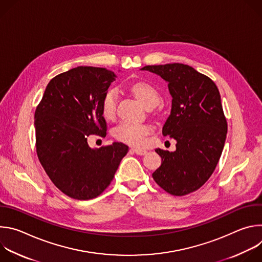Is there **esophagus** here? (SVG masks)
<instances>
[{"label": "esophagus", "mask_w": 262, "mask_h": 262, "mask_svg": "<svg viewBox=\"0 0 262 262\" xmlns=\"http://www.w3.org/2000/svg\"><path fill=\"white\" fill-rule=\"evenodd\" d=\"M132 151L138 156H145L147 154L146 149H142V148H132Z\"/></svg>", "instance_id": "esophagus-1"}]
</instances>
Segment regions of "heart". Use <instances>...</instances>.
<instances>
[{
	"label": "heart",
	"instance_id": "heart-1",
	"mask_svg": "<svg viewBox=\"0 0 262 262\" xmlns=\"http://www.w3.org/2000/svg\"><path fill=\"white\" fill-rule=\"evenodd\" d=\"M130 90L136 97L146 107L149 105H158L161 96L158 90L148 83H136L132 85ZM118 101V90L108 89L101 100V113L105 119H112L115 116L116 106ZM151 132L148 125L135 123V122H122L113 129V136L118 141L129 144L132 146H142L145 137Z\"/></svg>",
	"mask_w": 262,
	"mask_h": 262
}]
</instances>
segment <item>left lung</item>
Listing matches in <instances>:
<instances>
[{"label":"left lung","mask_w":262,"mask_h":262,"mask_svg":"<svg viewBox=\"0 0 262 262\" xmlns=\"http://www.w3.org/2000/svg\"><path fill=\"white\" fill-rule=\"evenodd\" d=\"M141 69L166 81L172 96L163 135L176 140V150L156 149L162 164L152 177L171 195L195 192L214 171L226 140L227 121L219 89L208 77L189 65H148Z\"/></svg>","instance_id":"8db88e82"}]
</instances>
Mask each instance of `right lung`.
Returning <instances> with one entry per match:
<instances>
[{"label":"right lung","instance_id":"obj_1","mask_svg":"<svg viewBox=\"0 0 262 262\" xmlns=\"http://www.w3.org/2000/svg\"><path fill=\"white\" fill-rule=\"evenodd\" d=\"M115 78L106 68H72L51 80L36 107L37 156L53 183L70 198L99 196L128 151L123 143L91 148L87 141L94 134L105 137L101 100Z\"/></svg>","mask_w":262,"mask_h":262}]
</instances>
